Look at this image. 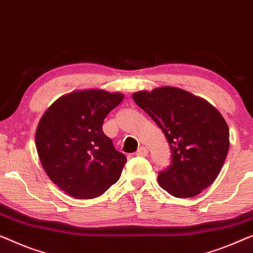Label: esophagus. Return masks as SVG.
<instances>
[{"label": "esophagus", "mask_w": 253, "mask_h": 253, "mask_svg": "<svg viewBox=\"0 0 253 253\" xmlns=\"http://www.w3.org/2000/svg\"><path fill=\"white\" fill-rule=\"evenodd\" d=\"M148 154V149L144 147V146H141V147H139L137 149V152H135V155L137 156H146Z\"/></svg>", "instance_id": "34e87169"}]
</instances>
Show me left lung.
<instances>
[{"label":"left lung","instance_id":"left-lung-1","mask_svg":"<svg viewBox=\"0 0 253 253\" xmlns=\"http://www.w3.org/2000/svg\"><path fill=\"white\" fill-rule=\"evenodd\" d=\"M135 104L161 127L171 162L157 181L172 196L192 197L218 177L229 148V129L211 104L187 91L162 86L132 94Z\"/></svg>","mask_w":253,"mask_h":253}]
</instances>
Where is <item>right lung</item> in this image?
Segmentation results:
<instances>
[{"mask_svg":"<svg viewBox=\"0 0 253 253\" xmlns=\"http://www.w3.org/2000/svg\"><path fill=\"white\" fill-rule=\"evenodd\" d=\"M124 96L104 90L76 91L50 106L35 144L51 181L75 199H94L119 180L126 157L102 131L104 120Z\"/></svg>","mask_w":253,"mask_h":253,"instance_id":"obj_1","label":"right lung"}]
</instances>
